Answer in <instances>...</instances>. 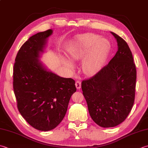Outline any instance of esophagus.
<instances>
[{
  "mask_svg": "<svg viewBox=\"0 0 148 148\" xmlns=\"http://www.w3.org/2000/svg\"><path fill=\"white\" fill-rule=\"evenodd\" d=\"M81 86H82V83H81L80 81L77 80L76 82V86L77 89H79L81 88Z\"/></svg>",
  "mask_w": 148,
  "mask_h": 148,
  "instance_id": "1",
  "label": "esophagus"
}]
</instances>
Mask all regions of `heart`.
Instances as JSON below:
<instances>
[{
    "label": "heart",
    "mask_w": 148,
    "mask_h": 148,
    "mask_svg": "<svg viewBox=\"0 0 148 148\" xmlns=\"http://www.w3.org/2000/svg\"><path fill=\"white\" fill-rule=\"evenodd\" d=\"M111 44L108 39L101 38L94 33H86L78 36L69 46L66 52L71 61H77L85 56L82 62L84 73L90 74L102 64L108 55ZM70 69L73 65L70 62L64 61Z\"/></svg>",
    "instance_id": "obj_1"
}]
</instances>
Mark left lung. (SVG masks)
I'll use <instances>...</instances> for the list:
<instances>
[{"label":"left lung","instance_id":"obj_1","mask_svg":"<svg viewBox=\"0 0 148 148\" xmlns=\"http://www.w3.org/2000/svg\"><path fill=\"white\" fill-rule=\"evenodd\" d=\"M117 40L114 57L93 76L83 80V94L90 115L103 128L116 126L126 119L134 105L137 71L128 43L111 33Z\"/></svg>","mask_w":148,"mask_h":148}]
</instances>
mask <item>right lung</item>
<instances>
[{"mask_svg":"<svg viewBox=\"0 0 148 148\" xmlns=\"http://www.w3.org/2000/svg\"><path fill=\"white\" fill-rule=\"evenodd\" d=\"M53 31L31 36L20 47L13 67V90L18 111L24 119L40 131H49L64 118L75 81L48 71L38 60Z\"/></svg>","mask_w":148,"mask_h":148,"instance_id":"add662e5","label":"right lung"}]
</instances>
